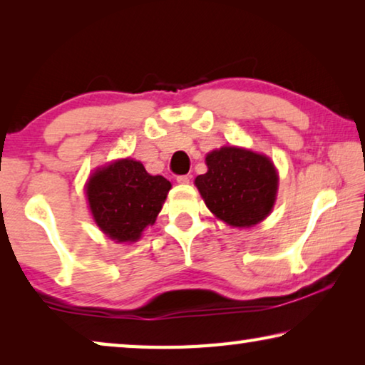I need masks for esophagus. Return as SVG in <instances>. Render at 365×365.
I'll list each match as a JSON object with an SVG mask.
<instances>
[{"label": "esophagus", "instance_id": "obj_1", "mask_svg": "<svg viewBox=\"0 0 365 365\" xmlns=\"http://www.w3.org/2000/svg\"><path fill=\"white\" fill-rule=\"evenodd\" d=\"M190 175H178L177 177V183H180V185H187V183H190Z\"/></svg>", "mask_w": 365, "mask_h": 365}]
</instances>
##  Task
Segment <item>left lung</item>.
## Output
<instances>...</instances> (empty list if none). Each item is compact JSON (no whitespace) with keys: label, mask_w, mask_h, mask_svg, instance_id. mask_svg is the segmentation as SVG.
Masks as SVG:
<instances>
[{"label":"left lung","mask_w":365,"mask_h":365,"mask_svg":"<svg viewBox=\"0 0 365 365\" xmlns=\"http://www.w3.org/2000/svg\"><path fill=\"white\" fill-rule=\"evenodd\" d=\"M207 172L195 185L215 217L238 228L259 224L270 214L279 190L272 160L255 151L222 146L206 156Z\"/></svg>","instance_id":"1"}]
</instances>
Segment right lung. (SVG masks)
Returning <instances> with one entry per match:
<instances>
[{
  "label": "right lung",
  "mask_w": 365,
  "mask_h": 365,
  "mask_svg": "<svg viewBox=\"0 0 365 365\" xmlns=\"http://www.w3.org/2000/svg\"><path fill=\"white\" fill-rule=\"evenodd\" d=\"M163 175H150L133 159L96 169L86 183V197L96 225L117 243H132L153 225L170 190Z\"/></svg>",
  "instance_id": "add662e5"
}]
</instances>
